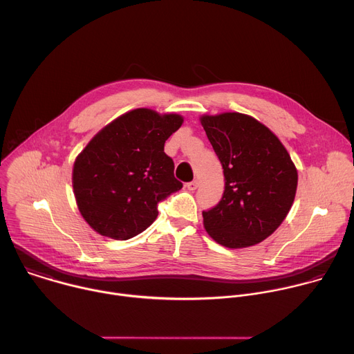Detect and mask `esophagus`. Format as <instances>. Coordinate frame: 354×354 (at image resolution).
<instances>
[{
  "label": "esophagus",
  "instance_id": "1",
  "mask_svg": "<svg viewBox=\"0 0 354 354\" xmlns=\"http://www.w3.org/2000/svg\"><path fill=\"white\" fill-rule=\"evenodd\" d=\"M186 187H187L189 190H196V189L198 187V180H192V182L186 183Z\"/></svg>",
  "mask_w": 354,
  "mask_h": 354
}]
</instances>
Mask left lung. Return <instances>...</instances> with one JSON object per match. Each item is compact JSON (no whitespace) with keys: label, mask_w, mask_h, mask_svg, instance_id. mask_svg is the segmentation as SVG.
<instances>
[{"label":"left lung","mask_w":354,"mask_h":354,"mask_svg":"<svg viewBox=\"0 0 354 354\" xmlns=\"http://www.w3.org/2000/svg\"><path fill=\"white\" fill-rule=\"evenodd\" d=\"M224 172V193L203 212L209 235L238 249L262 242L288 214L297 169L280 140L257 119L221 113L200 119Z\"/></svg>","instance_id":"8db88e82"}]
</instances>
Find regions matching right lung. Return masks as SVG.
Returning <instances> with one entry per match:
<instances>
[{
    "label": "right lung",
    "mask_w": 354,
    "mask_h": 354,
    "mask_svg": "<svg viewBox=\"0 0 354 354\" xmlns=\"http://www.w3.org/2000/svg\"><path fill=\"white\" fill-rule=\"evenodd\" d=\"M179 115L134 109L100 130L77 157L73 187L85 221L100 235L130 239L158 216V203L182 189L165 141Z\"/></svg>",
    "instance_id": "right-lung-1"
}]
</instances>
